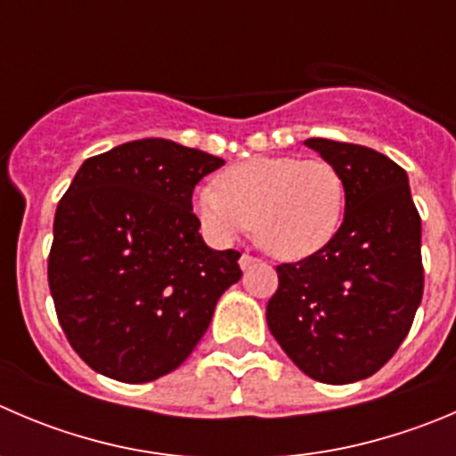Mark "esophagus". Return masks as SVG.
Wrapping results in <instances>:
<instances>
[{"mask_svg":"<svg viewBox=\"0 0 456 456\" xmlns=\"http://www.w3.org/2000/svg\"><path fill=\"white\" fill-rule=\"evenodd\" d=\"M259 259L257 257H253V255H248V253H244L240 257V266H241V271H248L250 266H255V264H257Z\"/></svg>","mask_w":456,"mask_h":456,"instance_id":"34e87169","label":"esophagus"}]
</instances>
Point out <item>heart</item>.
<instances>
[{"instance_id":"obj_1","label":"heart","mask_w":456,"mask_h":456,"mask_svg":"<svg viewBox=\"0 0 456 456\" xmlns=\"http://www.w3.org/2000/svg\"><path fill=\"white\" fill-rule=\"evenodd\" d=\"M215 185L194 194L203 231L231 241L253 224L257 244L286 262L327 248L345 216V179L322 159L257 156L221 172Z\"/></svg>"}]
</instances>
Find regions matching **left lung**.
Segmentation results:
<instances>
[{
	"label": "left lung",
	"mask_w": 456,
	"mask_h": 456,
	"mask_svg": "<svg viewBox=\"0 0 456 456\" xmlns=\"http://www.w3.org/2000/svg\"><path fill=\"white\" fill-rule=\"evenodd\" d=\"M305 142L345 179V219L327 248L277 266L266 322L306 376L355 383L396 354L414 322L423 297L420 216L392 159L354 142Z\"/></svg>",
	"instance_id": "obj_1"
}]
</instances>
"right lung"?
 Wrapping results in <instances>:
<instances>
[{"instance_id": "right-lung-1", "label": "right lung", "mask_w": 456, "mask_h": 456, "mask_svg": "<svg viewBox=\"0 0 456 456\" xmlns=\"http://www.w3.org/2000/svg\"><path fill=\"white\" fill-rule=\"evenodd\" d=\"M225 160L166 138L82 163L60 199L49 289L69 345L94 371L150 383L192 354L216 300L240 281L237 250L199 235L194 185Z\"/></svg>"}]
</instances>
